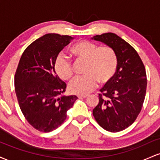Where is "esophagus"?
Here are the masks:
<instances>
[{
  "label": "esophagus",
  "mask_w": 160,
  "mask_h": 160,
  "mask_svg": "<svg viewBox=\"0 0 160 160\" xmlns=\"http://www.w3.org/2000/svg\"><path fill=\"white\" fill-rule=\"evenodd\" d=\"M88 96H89V95H78V98H87Z\"/></svg>",
  "instance_id": "1"
}]
</instances>
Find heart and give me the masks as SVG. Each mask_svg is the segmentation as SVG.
Masks as SVG:
<instances>
[{
    "label": "heart",
    "instance_id": "heart-1",
    "mask_svg": "<svg viewBox=\"0 0 160 160\" xmlns=\"http://www.w3.org/2000/svg\"><path fill=\"white\" fill-rule=\"evenodd\" d=\"M70 52L78 59L86 60L85 75L76 78L69 84L71 93L85 95L91 92L101 84L109 82L114 76L117 68L115 51L108 46L98 47L89 40H80L70 48ZM57 75L63 80H69L74 75L71 62L65 56L59 55L55 62Z\"/></svg>",
    "mask_w": 160,
    "mask_h": 160
}]
</instances>
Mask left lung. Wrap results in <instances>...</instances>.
I'll return each instance as SVG.
<instances>
[{
    "instance_id": "1",
    "label": "left lung",
    "mask_w": 160,
    "mask_h": 160,
    "mask_svg": "<svg viewBox=\"0 0 160 160\" xmlns=\"http://www.w3.org/2000/svg\"><path fill=\"white\" fill-rule=\"evenodd\" d=\"M92 39L111 47L117 57V71L100 89L92 111L101 127L117 132L131 126L141 112L147 89L145 68L136 50L117 34L104 33Z\"/></svg>"
}]
</instances>
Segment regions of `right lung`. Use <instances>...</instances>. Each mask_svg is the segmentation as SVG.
Segmentation results:
<instances>
[{
    "label": "right lung",
    "mask_w": 160,
    "mask_h": 160,
    "mask_svg": "<svg viewBox=\"0 0 160 160\" xmlns=\"http://www.w3.org/2000/svg\"><path fill=\"white\" fill-rule=\"evenodd\" d=\"M73 39L47 34L34 40L22 55L15 74V91L20 109L29 124L49 132L63 123L67 111L78 99L64 95L66 83L54 65L58 53Z\"/></svg>",
    "instance_id": "right-lung-1"
}]
</instances>
